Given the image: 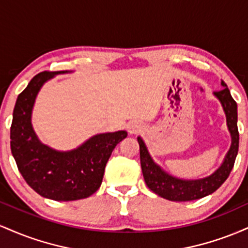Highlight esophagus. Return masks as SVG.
<instances>
[{
  "instance_id": "1",
  "label": "esophagus",
  "mask_w": 248,
  "mask_h": 248,
  "mask_svg": "<svg viewBox=\"0 0 248 248\" xmlns=\"http://www.w3.org/2000/svg\"><path fill=\"white\" fill-rule=\"evenodd\" d=\"M142 129H143V126H142V124H140L139 121L129 122L127 126V130L129 134H138L140 133Z\"/></svg>"
}]
</instances>
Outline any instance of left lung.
Wrapping results in <instances>:
<instances>
[{"label": "left lung", "instance_id": "1", "mask_svg": "<svg viewBox=\"0 0 248 248\" xmlns=\"http://www.w3.org/2000/svg\"><path fill=\"white\" fill-rule=\"evenodd\" d=\"M221 91L213 93L221 104L223 110L226 116V124L231 135V146L225 155L220 167L215 170L211 175L203 178L184 179L170 175L166 170L162 169L148 152V148L143 139L138 136L140 144V160L142 173L147 186L162 198L172 202H189L201 199L205 196L211 195L226 181L234 166L235 157L238 155L239 148V133H238V112L237 102L233 100L227 85L221 80Z\"/></svg>", "mask_w": 248, "mask_h": 248}]
</instances>
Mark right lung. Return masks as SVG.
Segmentation results:
<instances>
[{"label":"right lung","instance_id":"obj_1","mask_svg":"<svg viewBox=\"0 0 248 248\" xmlns=\"http://www.w3.org/2000/svg\"><path fill=\"white\" fill-rule=\"evenodd\" d=\"M72 71L38 73L17 96L10 128V147L19 172L42 197L59 202L78 201L101 186L105 167L126 130L91 136L71 150H57L39 140L32 127V109L43 85L53 77Z\"/></svg>","mask_w":248,"mask_h":248}]
</instances>
